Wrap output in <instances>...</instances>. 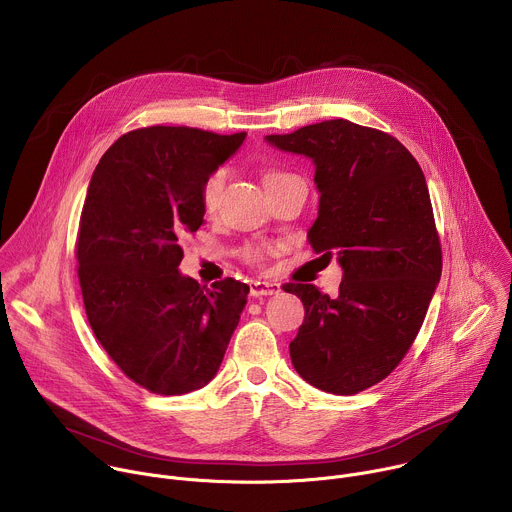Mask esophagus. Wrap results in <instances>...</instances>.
Here are the masks:
<instances>
[{"instance_id": "esophagus-1", "label": "esophagus", "mask_w": 512, "mask_h": 512, "mask_svg": "<svg viewBox=\"0 0 512 512\" xmlns=\"http://www.w3.org/2000/svg\"><path fill=\"white\" fill-rule=\"evenodd\" d=\"M281 287L273 281H253L251 283V298H267L279 294Z\"/></svg>"}]
</instances>
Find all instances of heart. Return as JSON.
I'll use <instances>...</instances> for the list:
<instances>
[{
    "label": "heart",
    "mask_w": 512,
    "mask_h": 512,
    "mask_svg": "<svg viewBox=\"0 0 512 512\" xmlns=\"http://www.w3.org/2000/svg\"><path fill=\"white\" fill-rule=\"evenodd\" d=\"M227 180H229V170L227 168H214L200 184V190H198V200L204 208V212L208 214H214L218 210V206H221L223 202V194H225V186H227ZM291 180H298L296 174H289V172H281V170H273V172H267L265 174V186L267 190H273L285 182H291ZM245 257L249 261H259L263 257V251L259 247H247L245 249Z\"/></svg>",
    "instance_id": "b5f03b06"
}]
</instances>
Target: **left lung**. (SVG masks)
Segmentation results:
<instances>
[{"label": "left lung", "mask_w": 512, "mask_h": 512, "mask_svg": "<svg viewBox=\"0 0 512 512\" xmlns=\"http://www.w3.org/2000/svg\"><path fill=\"white\" fill-rule=\"evenodd\" d=\"M265 139L312 158L320 208L308 241L344 271L336 298L285 283L306 308L291 362L316 389L356 395L403 360L442 275L425 176L399 139L346 119Z\"/></svg>", "instance_id": "obj_1"}]
</instances>
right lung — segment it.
<instances>
[{
	"instance_id": "obj_1",
	"label": "right lung",
	"mask_w": 512,
	"mask_h": 512,
	"mask_svg": "<svg viewBox=\"0 0 512 512\" xmlns=\"http://www.w3.org/2000/svg\"><path fill=\"white\" fill-rule=\"evenodd\" d=\"M245 135L141 127L93 172L77 235L85 312L125 377L156 395L204 387L247 304V283L227 277L206 287L178 271L184 237L204 223L200 184Z\"/></svg>"
}]
</instances>
